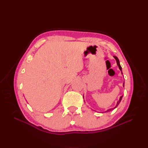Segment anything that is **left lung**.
<instances>
[{"instance_id": "1", "label": "left lung", "mask_w": 148, "mask_h": 148, "mask_svg": "<svg viewBox=\"0 0 148 148\" xmlns=\"http://www.w3.org/2000/svg\"><path fill=\"white\" fill-rule=\"evenodd\" d=\"M114 58H115V60H116V63H117V65H118V67H119V70L121 71V74H123V73H122V68H121V65H120V64H119V59L118 58V57L117 56H114ZM124 85H125V82H123V86L124 87ZM123 95H122V96H121L120 97H119V100L117 102V103H116V106L114 107V108H111V109H108V110H107V111H106L105 112H110V111H112V110H114L115 108H116L118 107V106L119 105V103H120V102H121V99H122V97H123ZM83 97H84V96H83Z\"/></svg>"}]
</instances>
